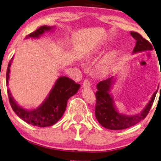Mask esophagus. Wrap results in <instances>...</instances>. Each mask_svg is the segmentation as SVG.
Listing matches in <instances>:
<instances>
[{
    "label": "esophagus",
    "instance_id": "1",
    "mask_svg": "<svg viewBox=\"0 0 161 161\" xmlns=\"http://www.w3.org/2000/svg\"><path fill=\"white\" fill-rule=\"evenodd\" d=\"M90 86H91V85H90V81L87 80L84 81V82H83V87L84 88H85V89L90 88Z\"/></svg>",
    "mask_w": 161,
    "mask_h": 161
}]
</instances>
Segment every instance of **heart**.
I'll return each mask as SVG.
<instances>
[{
	"label": "heart",
	"mask_w": 161,
	"mask_h": 161,
	"mask_svg": "<svg viewBox=\"0 0 161 161\" xmlns=\"http://www.w3.org/2000/svg\"><path fill=\"white\" fill-rule=\"evenodd\" d=\"M102 52V49H97L95 52V53H100ZM116 60V55L114 53H108L104 58L103 62L101 64V70L103 72H107L109 70H110L112 67H113Z\"/></svg>",
	"instance_id": "b5f03b06"
}]
</instances>
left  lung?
<instances>
[{"label":"left lung","instance_id":"left-lung-1","mask_svg":"<svg viewBox=\"0 0 161 161\" xmlns=\"http://www.w3.org/2000/svg\"><path fill=\"white\" fill-rule=\"evenodd\" d=\"M130 34L136 40V44L132 51V54L153 50V47L150 43L143 39L138 33L131 31ZM114 81L115 77L112 76L108 80L101 81L97 85V91L96 92L95 116L99 123L103 127L109 130H118L135 125L147 116L153 103L158 90L153 94L146 106L139 113L125 114L120 113L118 111L114 103L113 97L110 93Z\"/></svg>","mask_w":161,"mask_h":161}]
</instances>
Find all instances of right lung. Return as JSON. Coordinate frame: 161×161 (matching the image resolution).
Wrapping results in <instances>:
<instances>
[{"mask_svg": "<svg viewBox=\"0 0 161 161\" xmlns=\"http://www.w3.org/2000/svg\"><path fill=\"white\" fill-rule=\"evenodd\" d=\"M55 29V26L43 25L27 36L25 39H39L45 32H52ZM13 58L10 61L7 69L6 83L8 85ZM80 86V84H76L67 76H60L56 81L54 85L43 103L39 107L33 109H25L20 105L12 96L10 89L8 90V94L12 109L20 118L31 125L44 127L52 126L59 120L67 108L68 99L76 94Z\"/></svg>", "mask_w": 161, "mask_h": 161, "instance_id": "obj_1", "label": "right lung"}]
</instances>
